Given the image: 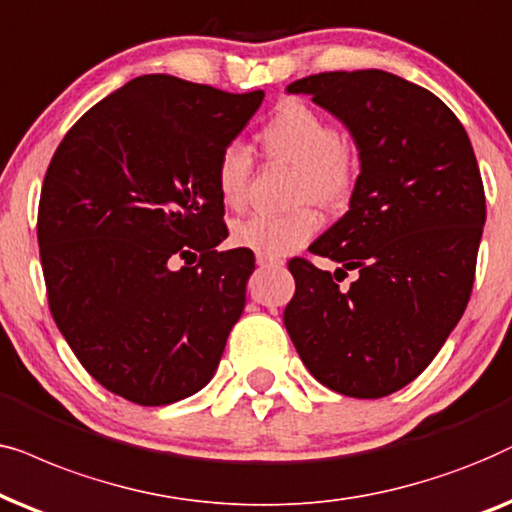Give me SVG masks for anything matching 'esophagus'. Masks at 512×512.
<instances>
[{
  "label": "esophagus",
  "mask_w": 512,
  "mask_h": 512,
  "mask_svg": "<svg viewBox=\"0 0 512 512\" xmlns=\"http://www.w3.org/2000/svg\"><path fill=\"white\" fill-rule=\"evenodd\" d=\"M257 267H262V269H276V267H283V262H281V260H274V257L257 255Z\"/></svg>",
  "instance_id": "obj_1"
}]
</instances>
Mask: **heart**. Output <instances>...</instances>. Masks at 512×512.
I'll return each instance as SVG.
<instances>
[{
    "mask_svg": "<svg viewBox=\"0 0 512 512\" xmlns=\"http://www.w3.org/2000/svg\"><path fill=\"white\" fill-rule=\"evenodd\" d=\"M260 142L271 159L297 170L295 199L323 208H339L349 199L358 177V152L351 140L339 138L316 109L299 100H288L276 109L260 131ZM250 152L231 142L217 156L215 187L220 201L231 210L245 203L250 182ZM318 229V215L299 206L288 213H257L234 222L231 245L264 257H285L302 248Z\"/></svg>",
    "mask_w": 512,
    "mask_h": 512,
    "instance_id": "b5f03b06",
    "label": "heart"
}]
</instances>
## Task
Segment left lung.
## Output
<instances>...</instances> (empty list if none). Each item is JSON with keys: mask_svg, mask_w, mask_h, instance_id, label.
I'll use <instances>...</instances> for the list:
<instances>
[{"mask_svg": "<svg viewBox=\"0 0 512 512\" xmlns=\"http://www.w3.org/2000/svg\"><path fill=\"white\" fill-rule=\"evenodd\" d=\"M285 93L332 114L360 163L349 210L309 248L359 278L342 291L336 271L290 262L285 327L320 384L384 398L426 370L466 311L487 217L473 145L438 95L391 72H323Z\"/></svg>", "mask_w": 512, "mask_h": 512, "instance_id": "8db88e82", "label": "left lung"}]
</instances>
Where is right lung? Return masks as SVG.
<instances>
[{
	"label": "right lung",
	"mask_w": 512,
	"mask_h": 512,
	"mask_svg": "<svg viewBox=\"0 0 512 512\" xmlns=\"http://www.w3.org/2000/svg\"><path fill=\"white\" fill-rule=\"evenodd\" d=\"M264 100L145 74L93 105L46 170L37 238L58 330L107 391L145 407L213 379L255 271L224 238L217 156ZM199 256L170 270L167 260Z\"/></svg>",
	"instance_id": "1"
}]
</instances>
